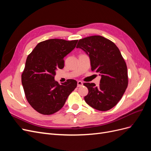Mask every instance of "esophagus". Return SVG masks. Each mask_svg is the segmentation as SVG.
I'll use <instances>...</instances> for the list:
<instances>
[{"label": "esophagus", "mask_w": 151, "mask_h": 151, "mask_svg": "<svg viewBox=\"0 0 151 151\" xmlns=\"http://www.w3.org/2000/svg\"><path fill=\"white\" fill-rule=\"evenodd\" d=\"M83 86V83L82 81H77V87H81Z\"/></svg>", "instance_id": "esophagus-1"}]
</instances>
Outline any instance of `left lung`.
<instances>
[{"label":"left lung","mask_w":151,"mask_h":151,"mask_svg":"<svg viewBox=\"0 0 151 151\" xmlns=\"http://www.w3.org/2000/svg\"><path fill=\"white\" fill-rule=\"evenodd\" d=\"M90 58L91 70L101 77L98 86L84 83L88 94L86 103L99 111H107L116 105L128 86L126 63L116 45L101 36H91L79 40L76 47Z\"/></svg>","instance_id":"8db88e82"}]
</instances>
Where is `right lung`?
<instances>
[{"label": "right lung", "mask_w": 151, "mask_h": 151, "mask_svg": "<svg viewBox=\"0 0 151 151\" xmlns=\"http://www.w3.org/2000/svg\"><path fill=\"white\" fill-rule=\"evenodd\" d=\"M78 40L50 39L39 43L27 57L21 76L27 101L36 111L52 115L63 106L77 87V81L68 79L61 85L55 81L58 68L64 67V58Z\"/></svg>", "instance_id": "right-lung-1"}]
</instances>
